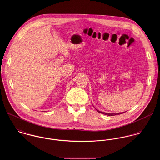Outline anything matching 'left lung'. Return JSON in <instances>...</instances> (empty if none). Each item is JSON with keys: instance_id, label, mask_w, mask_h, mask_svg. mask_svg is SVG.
Instances as JSON below:
<instances>
[{"instance_id": "1", "label": "left lung", "mask_w": 160, "mask_h": 160, "mask_svg": "<svg viewBox=\"0 0 160 160\" xmlns=\"http://www.w3.org/2000/svg\"><path fill=\"white\" fill-rule=\"evenodd\" d=\"M97 112L98 113H101L102 114H105V115H108V116H114V115H117V114H121L122 113H124V112H122V113H105V112H100L99 110H97Z\"/></svg>"}]
</instances>
